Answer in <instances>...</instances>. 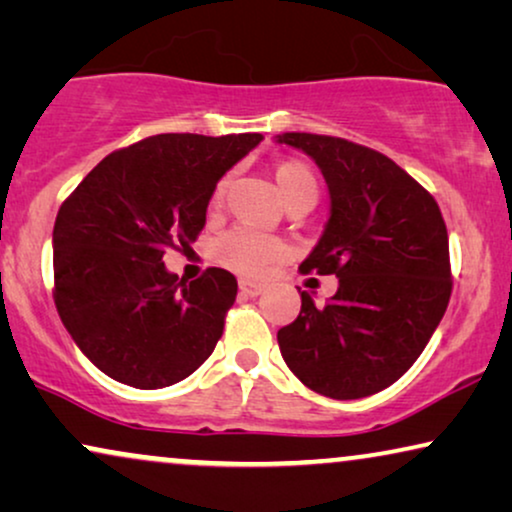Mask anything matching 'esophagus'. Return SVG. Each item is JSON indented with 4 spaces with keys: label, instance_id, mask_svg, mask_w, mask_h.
I'll use <instances>...</instances> for the list:
<instances>
[{
    "label": "esophagus",
    "instance_id": "34e87169",
    "mask_svg": "<svg viewBox=\"0 0 512 512\" xmlns=\"http://www.w3.org/2000/svg\"><path fill=\"white\" fill-rule=\"evenodd\" d=\"M238 290H241V295H245V297H257V295H262V292H264L262 285H255L250 281L238 283Z\"/></svg>",
    "mask_w": 512,
    "mask_h": 512
}]
</instances>
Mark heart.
Segmentation results:
<instances>
[{"label": "heart", "mask_w": 512, "mask_h": 512, "mask_svg": "<svg viewBox=\"0 0 512 512\" xmlns=\"http://www.w3.org/2000/svg\"><path fill=\"white\" fill-rule=\"evenodd\" d=\"M274 180L288 206H295V203H309V206H313L318 199V180L309 163L299 159L278 161L274 166ZM224 194H227V180H220L213 187V194H210V210L222 208ZM283 255V241H278L274 236L257 234V231L250 229L229 231V234H224L213 245L215 262L248 278L267 276L271 264L281 260Z\"/></svg>", "instance_id": "1"}]
</instances>
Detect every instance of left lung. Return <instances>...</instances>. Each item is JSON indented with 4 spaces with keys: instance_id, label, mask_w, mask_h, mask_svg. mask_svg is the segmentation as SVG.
<instances>
[{
    "instance_id": "1",
    "label": "left lung",
    "mask_w": 512,
    "mask_h": 512,
    "mask_svg": "<svg viewBox=\"0 0 512 512\" xmlns=\"http://www.w3.org/2000/svg\"><path fill=\"white\" fill-rule=\"evenodd\" d=\"M278 142L309 154L330 189V220L299 271L339 278L323 306L302 292L299 316L278 330L283 360L327 398L379 393L410 370L445 316V220L433 196L381 152L316 133Z\"/></svg>"
}]
</instances>
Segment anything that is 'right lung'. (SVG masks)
<instances>
[{"label":"right lung","instance_id":"add662e5","mask_svg":"<svg viewBox=\"0 0 512 512\" xmlns=\"http://www.w3.org/2000/svg\"><path fill=\"white\" fill-rule=\"evenodd\" d=\"M262 142L161 133L107 154L53 227V299L91 363L135 388L177 384L206 363L238 283L210 267L192 283L163 267L206 227L217 180Z\"/></svg>","mask_w":512,"mask_h":512}]
</instances>
